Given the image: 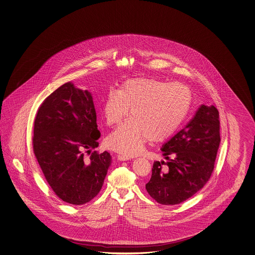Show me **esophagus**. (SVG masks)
Returning a JSON list of instances; mask_svg holds the SVG:
<instances>
[{"label":"esophagus","mask_w":255,"mask_h":255,"mask_svg":"<svg viewBox=\"0 0 255 255\" xmlns=\"http://www.w3.org/2000/svg\"><path fill=\"white\" fill-rule=\"evenodd\" d=\"M117 158H118V160H120V161H127V160H130V156L125 155H119Z\"/></svg>","instance_id":"1"}]
</instances>
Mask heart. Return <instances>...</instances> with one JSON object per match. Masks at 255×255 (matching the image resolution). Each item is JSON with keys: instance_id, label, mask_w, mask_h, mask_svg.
Here are the masks:
<instances>
[{"instance_id": "1", "label": "heart", "mask_w": 255, "mask_h": 255, "mask_svg": "<svg viewBox=\"0 0 255 255\" xmlns=\"http://www.w3.org/2000/svg\"><path fill=\"white\" fill-rule=\"evenodd\" d=\"M191 93L185 86L134 78L106 95L102 113L106 124L118 125L130 109L131 117L112 131L107 145L125 155H138L150 138L162 142L171 136L185 118Z\"/></svg>"}]
</instances>
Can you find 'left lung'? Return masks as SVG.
Returning a JSON list of instances; mask_svg holds the SVG:
<instances>
[{"label": "left lung", "mask_w": 255, "mask_h": 255, "mask_svg": "<svg viewBox=\"0 0 255 255\" xmlns=\"http://www.w3.org/2000/svg\"><path fill=\"white\" fill-rule=\"evenodd\" d=\"M219 127L218 109L202 104L191 122L162 145L168 161L154 162L145 184L152 198L161 205H178L205 186L218 154ZM163 163L167 165L164 170Z\"/></svg>", "instance_id": "1"}]
</instances>
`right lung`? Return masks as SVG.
Returning a JSON list of instances; mask_svg holds the SVG:
<instances>
[{
  "instance_id": "obj_1",
  "label": "right lung",
  "mask_w": 255,
  "mask_h": 255,
  "mask_svg": "<svg viewBox=\"0 0 255 255\" xmlns=\"http://www.w3.org/2000/svg\"><path fill=\"white\" fill-rule=\"evenodd\" d=\"M100 137L92 95L62 85L44 100L34 124L33 148L46 180L63 202L80 205L100 193L112 155L96 151Z\"/></svg>"
}]
</instances>
